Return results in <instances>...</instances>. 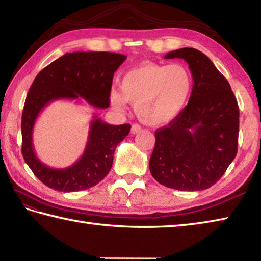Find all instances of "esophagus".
I'll return each mask as SVG.
<instances>
[{
  "instance_id": "esophagus-1",
  "label": "esophagus",
  "mask_w": 261,
  "mask_h": 261,
  "mask_svg": "<svg viewBox=\"0 0 261 261\" xmlns=\"http://www.w3.org/2000/svg\"><path fill=\"white\" fill-rule=\"evenodd\" d=\"M140 130H141V126L139 125V124H132V126H131V134L132 135H135V134H138V132H140Z\"/></svg>"
}]
</instances>
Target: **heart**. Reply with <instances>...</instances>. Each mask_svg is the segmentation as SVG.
Returning a JSON list of instances; mask_svg holds the SVG:
<instances>
[{"mask_svg": "<svg viewBox=\"0 0 261 261\" xmlns=\"http://www.w3.org/2000/svg\"><path fill=\"white\" fill-rule=\"evenodd\" d=\"M192 89L193 78L187 66L146 62L126 71L120 90L111 91L110 101L120 112L126 109V103L132 104L145 124L165 125L186 109Z\"/></svg>", "mask_w": 261, "mask_h": 261, "instance_id": "b5f03b06", "label": "heart"}]
</instances>
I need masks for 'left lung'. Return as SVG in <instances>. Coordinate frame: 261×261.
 I'll return each mask as SVG.
<instances>
[{"mask_svg":"<svg viewBox=\"0 0 261 261\" xmlns=\"http://www.w3.org/2000/svg\"><path fill=\"white\" fill-rule=\"evenodd\" d=\"M164 58L186 61L193 89L182 113L155 132L149 170L167 188L205 190L223 176L237 156L238 101L225 76L200 50L185 47Z\"/></svg>","mask_w":261,"mask_h":261,"instance_id":"obj_1","label":"left lung"}]
</instances>
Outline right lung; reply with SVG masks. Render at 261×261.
<instances>
[{
	"mask_svg": "<svg viewBox=\"0 0 261 261\" xmlns=\"http://www.w3.org/2000/svg\"><path fill=\"white\" fill-rule=\"evenodd\" d=\"M125 59L123 54L111 52L66 53L35 78L22 112L21 151L30 170L45 186L75 192L96 186L109 174L115 148L129 135L130 124H109L95 114L83 156L65 168H52L38 160L33 130L40 112L54 100L85 99L96 109H107L114 72Z\"/></svg>",
	"mask_w": 261,
	"mask_h": 261,
	"instance_id": "1",
	"label": "right lung"
}]
</instances>
